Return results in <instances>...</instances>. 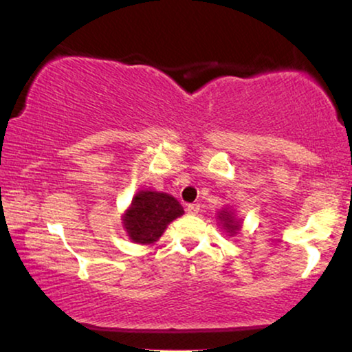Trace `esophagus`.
I'll list each match as a JSON object with an SVG mask.
<instances>
[{
  "mask_svg": "<svg viewBox=\"0 0 352 352\" xmlns=\"http://www.w3.org/2000/svg\"><path fill=\"white\" fill-rule=\"evenodd\" d=\"M186 211L189 214H197L200 211V205H197V204H190V205H187V208H186Z\"/></svg>",
  "mask_w": 352,
  "mask_h": 352,
  "instance_id": "esophagus-1",
  "label": "esophagus"
}]
</instances>
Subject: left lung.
Wrapping results in <instances>:
<instances>
[{
	"mask_svg": "<svg viewBox=\"0 0 352 352\" xmlns=\"http://www.w3.org/2000/svg\"><path fill=\"white\" fill-rule=\"evenodd\" d=\"M216 219L219 221V224L223 226V229L230 235V237L237 235L240 232V229H242V221L237 218V214H235V211L230 208V206H224L223 210H219L218 218Z\"/></svg>",
	"mask_w": 352,
	"mask_h": 352,
	"instance_id": "left-lung-1",
	"label": "left lung"
}]
</instances>
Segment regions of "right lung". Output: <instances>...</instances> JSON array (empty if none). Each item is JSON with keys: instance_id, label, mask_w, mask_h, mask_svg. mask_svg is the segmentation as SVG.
I'll use <instances>...</instances> for the list:
<instances>
[{"instance_id": "1", "label": "right lung", "mask_w": 352, "mask_h": 352, "mask_svg": "<svg viewBox=\"0 0 352 352\" xmlns=\"http://www.w3.org/2000/svg\"><path fill=\"white\" fill-rule=\"evenodd\" d=\"M182 214L184 208L173 195L157 190H139L123 213L122 224L131 242L153 245L168 224Z\"/></svg>"}]
</instances>
